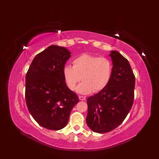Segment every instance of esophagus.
<instances>
[{
  "mask_svg": "<svg viewBox=\"0 0 159 159\" xmlns=\"http://www.w3.org/2000/svg\"><path fill=\"white\" fill-rule=\"evenodd\" d=\"M79 98L80 100H82V101L85 100V99H86L85 97H84V96H79Z\"/></svg>",
  "mask_w": 159,
  "mask_h": 159,
  "instance_id": "34e87169",
  "label": "esophagus"
}]
</instances>
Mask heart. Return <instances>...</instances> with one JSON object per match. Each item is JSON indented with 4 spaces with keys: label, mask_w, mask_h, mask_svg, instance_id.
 <instances>
[{
    "label": "heart",
    "mask_w": 159,
    "mask_h": 159,
    "mask_svg": "<svg viewBox=\"0 0 159 159\" xmlns=\"http://www.w3.org/2000/svg\"><path fill=\"white\" fill-rule=\"evenodd\" d=\"M111 61L105 57L83 54L73 61V66L66 65L63 69L64 79L67 86L81 94L98 93L107 87L112 76Z\"/></svg>",
    "instance_id": "heart-1"
}]
</instances>
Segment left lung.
Returning <instances> with one entry per match:
<instances>
[{"instance_id":"left-lung-1","label":"left lung","mask_w":159,"mask_h":159,"mask_svg":"<svg viewBox=\"0 0 159 159\" xmlns=\"http://www.w3.org/2000/svg\"><path fill=\"white\" fill-rule=\"evenodd\" d=\"M112 76L105 88L87 99L86 123L93 131L108 133L117 128L130 111L135 77L130 63L118 51L111 50Z\"/></svg>"}]
</instances>
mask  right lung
<instances>
[{"label":"right lung","instance_id":"right-lung-1","mask_svg":"<svg viewBox=\"0 0 159 159\" xmlns=\"http://www.w3.org/2000/svg\"><path fill=\"white\" fill-rule=\"evenodd\" d=\"M70 57L66 48L50 45L34 57L26 75L29 111L40 125L49 130L65 127L72 109L79 102L64 79L63 69Z\"/></svg>","mask_w":159,"mask_h":159}]
</instances>
